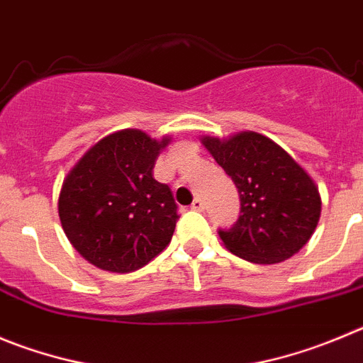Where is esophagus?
Instances as JSON below:
<instances>
[{
  "label": "esophagus",
  "instance_id": "34e87169",
  "mask_svg": "<svg viewBox=\"0 0 363 363\" xmlns=\"http://www.w3.org/2000/svg\"><path fill=\"white\" fill-rule=\"evenodd\" d=\"M191 209H195V211H204V202L201 199H195L191 204Z\"/></svg>",
  "mask_w": 363,
  "mask_h": 363
}]
</instances>
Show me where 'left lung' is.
<instances>
[{"label": "left lung", "instance_id": "left-lung-1", "mask_svg": "<svg viewBox=\"0 0 363 363\" xmlns=\"http://www.w3.org/2000/svg\"><path fill=\"white\" fill-rule=\"evenodd\" d=\"M204 147L233 179L240 216L218 229L223 245L254 263L284 262L306 245L320 216L319 189L279 145L258 132L229 140L204 138Z\"/></svg>", "mask_w": 363, "mask_h": 363}]
</instances>
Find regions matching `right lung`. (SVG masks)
Instances as JSON below:
<instances>
[{
	"label": "right lung",
	"mask_w": 363,
	"mask_h": 363,
	"mask_svg": "<svg viewBox=\"0 0 363 363\" xmlns=\"http://www.w3.org/2000/svg\"><path fill=\"white\" fill-rule=\"evenodd\" d=\"M141 130L114 132L84 154L64 179L59 216L71 245L94 267L132 272L170 243L177 204L154 179L159 152Z\"/></svg>",
	"instance_id": "1"
}]
</instances>
